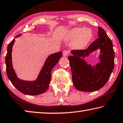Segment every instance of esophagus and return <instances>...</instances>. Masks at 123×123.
I'll return each mask as SVG.
<instances>
[{"label": "esophagus", "mask_w": 123, "mask_h": 123, "mask_svg": "<svg viewBox=\"0 0 123 123\" xmlns=\"http://www.w3.org/2000/svg\"><path fill=\"white\" fill-rule=\"evenodd\" d=\"M69 53H70V52H69V50H65L64 51H63V55L64 56H68L69 55Z\"/></svg>", "instance_id": "obj_1"}]
</instances>
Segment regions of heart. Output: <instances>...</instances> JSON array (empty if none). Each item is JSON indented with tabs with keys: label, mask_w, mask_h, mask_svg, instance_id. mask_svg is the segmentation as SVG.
Returning a JSON list of instances; mask_svg holds the SVG:
<instances>
[{
	"label": "heart",
	"mask_w": 123,
	"mask_h": 123,
	"mask_svg": "<svg viewBox=\"0 0 123 123\" xmlns=\"http://www.w3.org/2000/svg\"><path fill=\"white\" fill-rule=\"evenodd\" d=\"M92 37V33L90 29L75 27L69 31L66 39L68 41H74L73 47L82 49L88 45Z\"/></svg>",
	"instance_id": "heart-1"
}]
</instances>
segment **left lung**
<instances>
[{
  "mask_svg": "<svg viewBox=\"0 0 123 123\" xmlns=\"http://www.w3.org/2000/svg\"><path fill=\"white\" fill-rule=\"evenodd\" d=\"M99 37L86 49L72 50L68 57L73 84L77 90L92 92L102 88L110 78L114 68L115 52L112 41L102 28L98 27ZM99 49L100 62L96 66L88 65L84 59Z\"/></svg>",
  "mask_w": 123,
  "mask_h": 123,
  "instance_id": "8db88e82",
  "label": "left lung"
}]
</instances>
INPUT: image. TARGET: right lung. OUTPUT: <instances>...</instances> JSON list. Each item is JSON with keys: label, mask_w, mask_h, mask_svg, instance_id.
I'll list each match as a JSON object with an SVG mask.
<instances>
[{"label": "right lung", "mask_w": 123, "mask_h": 123, "mask_svg": "<svg viewBox=\"0 0 123 123\" xmlns=\"http://www.w3.org/2000/svg\"><path fill=\"white\" fill-rule=\"evenodd\" d=\"M19 36L20 34L15 37ZM14 41L15 39H13L8 44L7 52L5 57L6 73L9 80L13 86L24 94L37 95L45 92L50 82L51 71L62 57V53L59 52L49 56L36 80L34 81H23L17 76L12 66V51Z\"/></svg>", "instance_id": "1"}]
</instances>
